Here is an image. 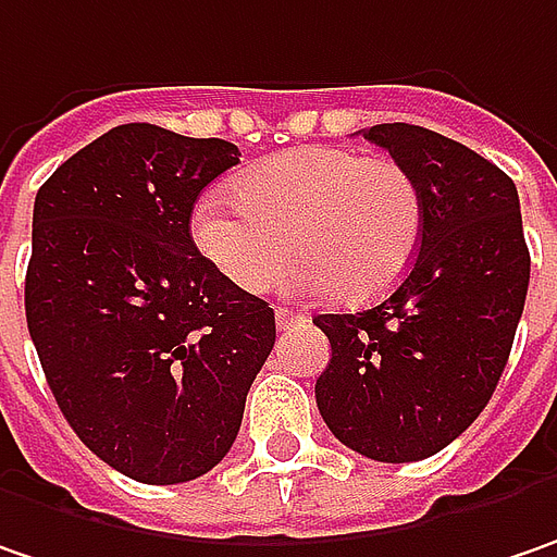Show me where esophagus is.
<instances>
[{"label": "esophagus", "mask_w": 557, "mask_h": 557, "mask_svg": "<svg viewBox=\"0 0 557 557\" xmlns=\"http://www.w3.org/2000/svg\"><path fill=\"white\" fill-rule=\"evenodd\" d=\"M305 314L299 311H289V308H277V330H289V326L302 324Z\"/></svg>", "instance_id": "34e87169"}]
</instances>
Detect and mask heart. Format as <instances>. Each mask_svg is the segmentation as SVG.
<instances>
[{"label": "heart", "instance_id": "b5f03b06", "mask_svg": "<svg viewBox=\"0 0 557 557\" xmlns=\"http://www.w3.org/2000/svg\"><path fill=\"white\" fill-rule=\"evenodd\" d=\"M423 236V193L393 158L308 146L264 158L233 181V202L196 208V249L246 293H264L289 264L296 293L371 302L399 286ZM294 243L289 244L288 239Z\"/></svg>", "mask_w": 557, "mask_h": 557}]
</instances>
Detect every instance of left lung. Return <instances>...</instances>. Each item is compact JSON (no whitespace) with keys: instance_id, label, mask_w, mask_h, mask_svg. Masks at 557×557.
<instances>
[{"instance_id":"obj_1","label":"left lung","mask_w":557,"mask_h":557,"mask_svg":"<svg viewBox=\"0 0 557 557\" xmlns=\"http://www.w3.org/2000/svg\"><path fill=\"white\" fill-rule=\"evenodd\" d=\"M361 134L421 183V249L380 305L314 318L333 349L314 399L343 446L405 465L458 440L493 399L523 314L530 252L518 189L493 161L414 124Z\"/></svg>"}]
</instances>
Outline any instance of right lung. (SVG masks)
<instances>
[{"label":"right lung","mask_w":557,"mask_h":557,"mask_svg":"<svg viewBox=\"0 0 557 557\" xmlns=\"http://www.w3.org/2000/svg\"><path fill=\"white\" fill-rule=\"evenodd\" d=\"M227 139L121 124L39 186L24 308L42 374L89 451L131 480L208 473L274 349V308L196 249L199 193Z\"/></svg>","instance_id":"obj_1"}]
</instances>
